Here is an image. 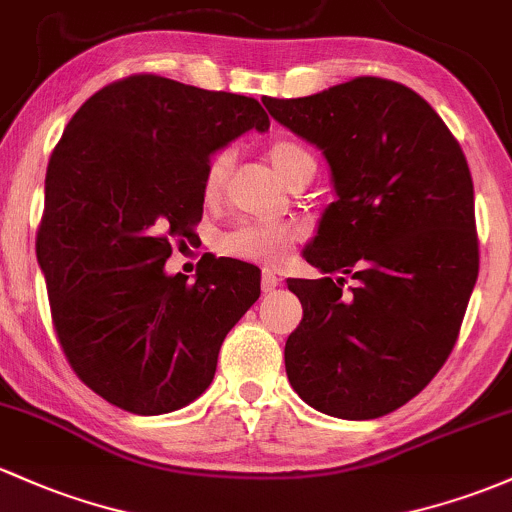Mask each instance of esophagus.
<instances>
[{
  "instance_id": "1",
  "label": "esophagus",
  "mask_w": 512,
  "mask_h": 512,
  "mask_svg": "<svg viewBox=\"0 0 512 512\" xmlns=\"http://www.w3.org/2000/svg\"><path fill=\"white\" fill-rule=\"evenodd\" d=\"M278 283H280L278 273L273 271V268H263V273H261V288H263V293H271V290L276 288Z\"/></svg>"
}]
</instances>
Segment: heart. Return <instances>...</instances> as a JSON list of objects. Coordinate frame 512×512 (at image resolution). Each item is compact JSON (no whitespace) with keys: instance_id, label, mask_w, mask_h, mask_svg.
Returning <instances> with one entry per match:
<instances>
[{"instance_id":"heart-1","label":"heart","mask_w":512,"mask_h":512,"mask_svg":"<svg viewBox=\"0 0 512 512\" xmlns=\"http://www.w3.org/2000/svg\"><path fill=\"white\" fill-rule=\"evenodd\" d=\"M273 168L285 185H293L300 175L307 170H315V158L298 144H276L268 151ZM229 168H232V153L219 151L214 153L205 168V180H202V192L207 200H217L222 195L224 183H227ZM295 241V229L288 224H254L244 222L236 224L227 234L219 239V249L227 256L244 258V261H263V263H280L288 256L290 246Z\"/></svg>"}]
</instances>
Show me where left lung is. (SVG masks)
I'll list each match as a JSON object with an SVG mask.
<instances>
[{"label": "left lung", "instance_id": "obj_1", "mask_svg": "<svg viewBox=\"0 0 512 512\" xmlns=\"http://www.w3.org/2000/svg\"><path fill=\"white\" fill-rule=\"evenodd\" d=\"M263 104L320 148L337 195L302 251L322 278L288 280L302 302L288 381L324 415L376 420L415 398L459 337L478 278L469 166L439 114L393 80Z\"/></svg>", "mask_w": 512, "mask_h": 512}]
</instances>
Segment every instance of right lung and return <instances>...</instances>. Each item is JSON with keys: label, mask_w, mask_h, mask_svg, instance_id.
Segmentation results:
<instances>
[{"label": "right lung", "mask_w": 512, "mask_h": 512, "mask_svg": "<svg viewBox=\"0 0 512 512\" xmlns=\"http://www.w3.org/2000/svg\"><path fill=\"white\" fill-rule=\"evenodd\" d=\"M268 126L254 97L158 75L102 87L65 126L36 256L60 346L107 403L163 415L210 388L224 337L261 295V271L207 258L195 283L168 276L170 239L202 219L212 153Z\"/></svg>", "instance_id": "1"}]
</instances>
